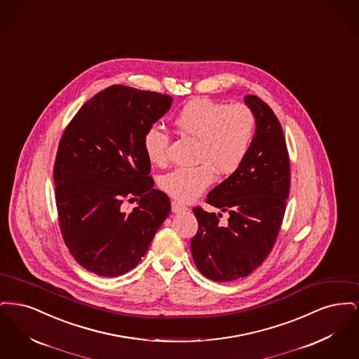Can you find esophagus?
Masks as SVG:
<instances>
[{
	"mask_svg": "<svg viewBox=\"0 0 359 359\" xmlns=\"http://www.w3.org/2000/svg\"><path fill=\"white\" fill-rule=\"evenodd\" d=\"M188 210L187 205L180 203V202H176V201H172V211L173 212H180V211H186Z\"/></svg>",
	"mask_w": 359,
	"mask_h": 359,
	"instance_id": "obj_1",
	"label": "esophagus"
}]
</instances>
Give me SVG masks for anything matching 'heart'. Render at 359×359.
<instances>
[{
	"instance_id": "b5f03b06",
	"label": "heart",
	"mask_w": 359,
	"mask_h": 359,
	"mask_svg": "<svg viewBox=\"0 0 359 359\" xmlns=\"http://www.w3.org/2000/svg\"><path fill=\"white\" fill-rule=\"evenodd\" d=\"M176 128L198 140V165L182 167L164 175L160 187L177 201L189 202L214 182V170L219 175L237 171L250 149L256 118L242 103L215 102L196 98L186 103L175 117ZM148 158L163 165L168 161L170 136L158 126H151L144 137Z\"/></svg>"
}]
</instances>
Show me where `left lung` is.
Wrapping results in <instances>:
<instances>
[{
    "instance_id": "obj_1",
    "label": "left lung",
    "mask_w": 359,
    "mask_h": 359,
    "mask_svg": "<svg viewBox=\"0 0 359 359\" xmlns=\"http://www.w3.org/2000/svg\"><path fill=\"white\" fill-rule=\"evenodd\" d=\"M256 118V132L248 156L207 203L221 212L194 208L199 223L191 241L194 262L210 280L223 283L246 277L273 248L290 195V157L281 125L273 110L256 95L245 97ZM222 212L229 214L219 222Z\"/></svg>"
}]
</instances>
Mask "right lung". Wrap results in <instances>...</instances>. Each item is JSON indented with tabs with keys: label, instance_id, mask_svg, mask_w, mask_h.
Returning <instances> with one entry per match:
<instances>
[{
	"label": "right lung",
	"instance_id": "1",
	"mask_svg": "<svg viewBox=\"0 0 359 359\" xmlns=\"http://www.w3.org/2000/svg\"><path fill=\"white\" fill-rule=\"evenodd\" d=\"M172 97L114 85L79 109L59 142L53 167L60 230L74 258L93 273L117 277L145 256L171 211L154 188L144 137ZM125 200L137 201L125 213Z\"/></svg>",
	"mask_w": 359,
	"mask_h": 359
}]
</instances>
